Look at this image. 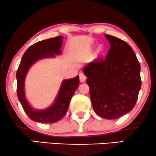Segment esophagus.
<instances>
[{
  "mask_svg": "<svg viewBox=\"0 0 156 156\" xmlns=\"http://www.w3.org/2000/svg\"><path fill=\"white\" fill-rule=\"evenodd\" d=\"M79 78H80V82L84 83L85 81H86V75L84 74L83 72H80V73H79Z\"/></svg>",
  "mask_w": 156,
  "mask_h": 156,
  "instance_id": "obj_1",
  "label": "esophagus"
}]
</instances>
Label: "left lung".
Here are the masks:
<instances>
[{"label": "left lung", "mask_w": 156, "mask_h": 156, "mask_svg": "<svg viewBox=\"0 0 156 156\" xmlns=\"http://www.w3.org/2000/svg\"><path fill=\"white\" fill-rule=\"evenodd\" d=\"M110 49L83 68L93 109L100 117L117 119L135 106L141 88L140 65L132 47L117 37L105 34Z\"/></svg>", "instance_id": "8db88e82"}]
</instances>
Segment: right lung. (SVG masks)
Masks as SVG:
<instances>
[{
  "mask_svg": "<svg viewBox=\"0 0 156 156\" xmlns=\"http://www.w3.org/2000/svg\"><path fill=\"white\" fill-rule=\"evenodd\" d=\"M62 36L38 42L27 49L23 54L16 72L17 96L26 114L33 121L41 123H54L64 117L68 109L73 94L79 85V76L64 80L61 85L56 99L47 109L37 110L31 107L25 96V78L30 67L43 58H54L61 54Z\"/></svg>",
  "mask_w": 156,
  "mask_h": 156,
  "instance_id": "obj_1",
  "label": "right lung"
}]
</instances>
